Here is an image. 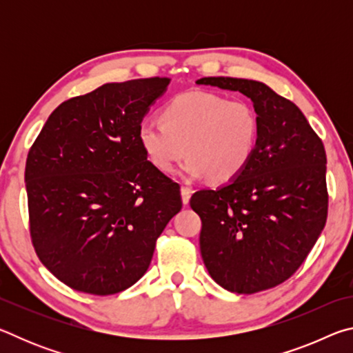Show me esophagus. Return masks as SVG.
Returning a JSON list of instances; mask_svg holds the SVG:
<instances>
[{
    "instance_id": "obj_1",
    "label": "esophagus",
    "mask_w": 353,
    "mask_h": 353,
    "mask_svg": "<svg viewBox=\"0 0 353 353\" xmlns=\"http://www.w3.org/2000/svg\"><path fill=\"white\" fill-rule=\"evenodd\" d=\"M181 194H182V202L183 205H187L190 202V196H191V190L188 187H185V185H182L181 187Z\"/></svg>"
}]
</instances>
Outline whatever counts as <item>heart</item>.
Instances as JSON below:
<instances>
[{"mask_svg": "<svg viewBox=\"0 0 353 353\" xmlns=\"http://www.w3.org/2000/svg\"><path fill=\"white\" fill-rule=\"evenodd\" d=\"M163 121L143 119L139 141L155 168L181 166L185 177L214 183L234 181L246 170L259 145L260 121L252 105L207 92L177 94L162 112Z\"/></svg>", "mask_w": 353, "mask_h": 353, "instance_id": "obj_1", "label": "heart"}]
</instances>
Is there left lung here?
<instances>
[{"label":"left lung","instance_id":"1","mask_svg":"<svg viewBox=\"0 0 353 353\" xmlns=\"http://www.w3.org/2000/svg\"><path fill=\"white\" fill-rule=\"evenodd\" d=\"M196 83L243 93L260 121L246 170L223 187L191 196L202 221V260L227 291L274 288L299 270L325 225L324 145L301 109L266 83L223 76Z\"/></svg>","mask_w":353,"mask_h":353}]
</instances>
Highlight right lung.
Masks as SVG:
<instances>
[{"label": "right lung", "mask_w": 353, "mask_h": 353, "mask_svg": "<svg viewBox=\"0 0 353 353\" xmlns=\"http://www.w3.org/2000/svg\"><path fill=\"white\" fill-rule=\"evenodd\" d=\"M168 77L104 83L65 101L28 154L35 252L76 291L109 296L143 277L181 212L179 185L149 162L139 128Z\"/></svg>", "instance_id": "obj_1"}]
</instances>
